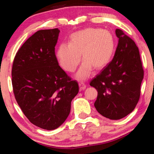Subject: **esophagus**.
I'll list each match as a JSON object with an SVG mask.
<instances>
[{
    "label": "esophagus",
    "mask_w": 154,
    "mask_h": 154,
    "mask_svg": "<svg viewBox=\"0 0 154 154\" xmlns=\"http://www.w3.org/2000/svg\"><path fill=\"white\" fill-rule=\"evenodd\" d=\"M79 89L80 90H83L85 89V88H86V85L84 83H83V82H80L79 83Z\"/></svg>",
    "instance_id": "1"
}]
</instances>
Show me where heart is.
I'll list each match as a JSON object with an SVG mask.
<instances>
[{
	"instance_id": "heart-1",
	"label": "heart",
	"mask_w": 154,
	"mask_h": 154,
	"mask_svg": "<svg viewBox=\"0 0 154 154\" xmlns=\"http://www.w3.org/2000/svg\"><path fill=\"white\" fill-rule=\"evenodd\" d=\"M115 40L111 32L100 28H85L71 34L69 44L62 43L56 50L59 64L67 72L75 71L81 60H84L75 77L80 80L89 78L93 67L100 70L113 58Z\"/></svg>"
}]
</instances>
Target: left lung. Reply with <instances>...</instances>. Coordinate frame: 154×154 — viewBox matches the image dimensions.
<instances>
[{
  "mask_svg": "<svg viewBox=\"0 0 154 154\" xmlns=\"http://www.w3.org/2000/svg\"><path fill=\"white\" fill-rule=\"evenodd\" d=\"M116 34L119 40L113 60L90 83L98 92L96 109L113 120L123 118L134 110L144 76L134 41L120 29H116Z\"/></svg>",
  "mask_w": 154,
  "mask_h": 154,
  "instance_id": "8db88e82",
  "label": "left lung"
}]
</instances>
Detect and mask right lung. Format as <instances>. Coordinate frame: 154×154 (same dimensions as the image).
Wrapping results in <instances>:
<instances>
[{"instance_id":"1","label":"right lung","mask_w":154,"mask_h":154,"mask_svg":"<svg viewBox=\"0 0 154 154\" xmlns=\"http://www.w3.org/2000/svg\"><path fill=\"white\" fill-rule=\"evenodd\" d=\"M58 28L41 30L17 52L12 85L18 105L31 123L51 130L64 123L79 85L59 66L55 54Z\"/></svg>"}]
</instances>
